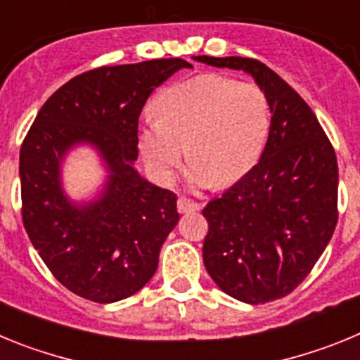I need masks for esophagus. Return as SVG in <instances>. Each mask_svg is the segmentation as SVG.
<instances>
[{
	"label": "esophagus",
	"instance_id": "1",
	"mask_svg": "<svg viewBox=\"0 0 360 360\" xmlns=\"http://www.w3.org/2000/svg\"><path fill=\"white\" fill-rule=\"evenodd\" d=\"M176 207H178V212H191V211H200V209H202V205L196 202H193V200L186 198V196H180L176 202Z\"/></svg>",
	"mask_w": 360,
	"mask_h": 360
}]
</instances>
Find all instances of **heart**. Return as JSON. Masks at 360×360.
<instances>
[{"label": "heart", "instance_id": "b5f03b06", "mask_svg": "<svg viewBox=\"0 0 360 360\" xmlns=\"http://www.w3.org/2000/svg\"><path fill=\"white\" fill-rule=\"evenodd\" d=\"M157 111L139 131L142 155L169 182L187 146V174L198 187H225L243 178L262 155L272 124L262 86L219 73L171 84L158 97Z\"/></svg>", "mask_w": 360, "mask_h": 360}]
</instances>
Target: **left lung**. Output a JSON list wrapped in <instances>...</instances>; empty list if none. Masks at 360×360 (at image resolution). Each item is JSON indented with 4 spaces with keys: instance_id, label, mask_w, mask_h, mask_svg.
Returning a JSON list of instances; mask_svg holds the SVG:
<instances>
[{
    "instance_id": "1",
    "label": "left lung",
    "mask_w": 360,
    "mask_h": 360,
    "mask_svg": "<svg viewBox=\"0 0 360 360\" xmlns=\"http://www.w3.org/2000/svg\"><path fill=\"white\" fill-rule=\"evenodd\" d=\"M216 68L243 70L272 110L262 158L203 209V265L225 294L249 304L290 294L310 274L337 225V158L301 95L249 57L198 56Z\"/></svg>"
}]
</instances>
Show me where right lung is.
<instances>
[{
    "label": "right lung",
    "mask_w": 360,
    "mask_h": 360,
    "mask_svg": "<svg viewBox=\"0 0 360 360\" xmlns=\"http://www.w3.org/2000/svg\"><path fill=\"white\" fill-rule=\"evenodd\" d=\"M184 59L101 66L70 79L43 104L19 153L21 214L34 249L53 278L95 303L136 294L153 278L176 227V195L133 167L139 117L155 88ZM79 143L94 145L108 178L101 195L75 204L64 195L60 164Z\"/></svg>",
    "instance_id": "1"
}]
</instances>
